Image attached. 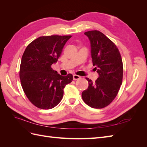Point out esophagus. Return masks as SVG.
I'll return each instance as SVG.
<instances>
[{
  "instance_id": "esophagus-1",
  "label": "esophagus",
  "mask_w": 147,
  "mask_h": 147,
  "mask_svg": "<svg viewBox=\"0 0 147 147\" xmlns=\"http://www.w3.org/2000/svg\"><path fill=\"white\" fill-rule=\"evenodd\" d=\"M80 78H81V77H80V76H78V75H73V79H74V80H79Z\"/></svg>"
}]
</instances>
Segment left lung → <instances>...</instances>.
I'll list each match as a JSON object with an SVG mask.
<instances>
[{"mask_svg":"<svg viewBox=\"0 0 147 147\" xmlns=\"http://www.w3.org/2000/svg\"><path fill=\"white\" fill-rule=\"evenodd\" d=\"M90 42L91 55L99 77L94 83L86 79L89 86L82 94L83 101L94 109L109 105L121 85L123 66L121 55L115 43L98 30L84 32Z\"/></svg>","mask_w":147,"mask_h":147,"instance_id":"obj_1","label":"left lung"}]
</instances>
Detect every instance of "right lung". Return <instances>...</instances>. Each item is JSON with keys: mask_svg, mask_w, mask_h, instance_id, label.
<instances>
[{"mask_svg": "<svg viewBox=\"0 0 147 147\" xmlns=\"http://www.w3.org/2000/svg\"><path fill=\"white\" fill-rule=\"evenodd\" d=\"M70 35L40 37L26 48L21 58L20 78L28 99L37 107L48 110L58 104L73 75H60L51 66L57 63Z\"/></svg>", "mask_w": 147, "mask_h": 147, "instance_id": "1", "label": "right lung"}]
</instances>
